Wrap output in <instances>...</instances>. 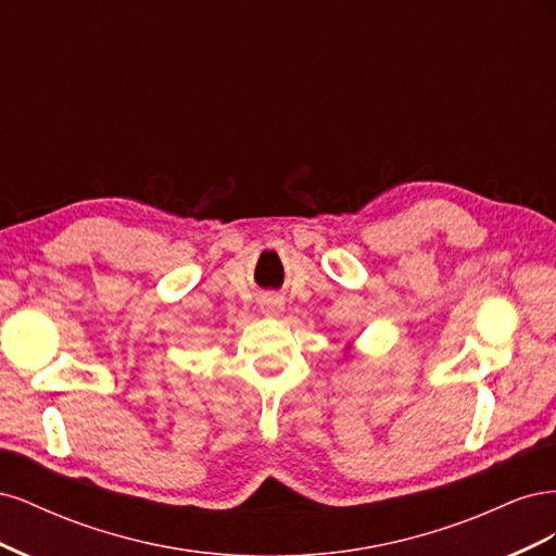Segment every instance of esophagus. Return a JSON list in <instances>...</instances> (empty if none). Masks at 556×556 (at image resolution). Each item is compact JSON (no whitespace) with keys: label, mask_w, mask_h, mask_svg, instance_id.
Masks as SVG:
<instances>
[{"label":"esophagus","mask_w":556,"mask_h":556,"mask_svg":"<svg viewBox=\"0 0 556 556\" xmlns=\"http://www.w3.org/2000/svg\"><path fill=\"white\" fill-rule=\"evenodd\" d=\"M260 308H262V313L268 315V317H278V315L285 311V301L278 299V296H264V299L260 301Z\"/></svg>","instance_id":"obj_1"}]
</instances>
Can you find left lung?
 <instances>
[{"mask_svg": "<svg viewBox=\"0 0 556 556\" xmlns=\"http://www.w3.org/2000/svg\"><path fill=\"white\" fill-rule=\"evenodd\" d=\"M350 350H352V343H348V345H345V355H348V352H350Z\"/></svg>", "mask_w": 556, "mask_h": 556, "instance_id": "obj_1", "label": "left lung"}]
</instances>
